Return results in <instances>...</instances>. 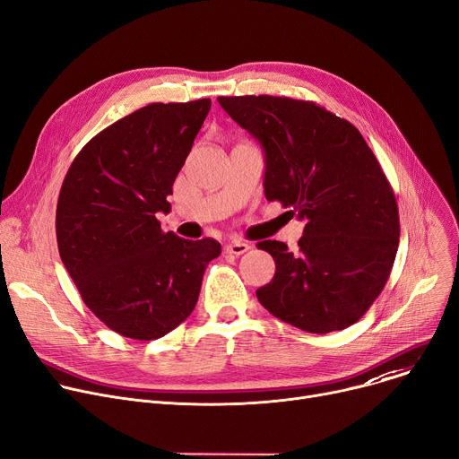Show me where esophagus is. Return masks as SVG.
<instances>
[{
  "label": "esophagus",
  "mask_w": 459,
  "mask_h": 459,
  "mask_svg": "<svg viewBox=\"0 0 459 459\" xmlns=\"http://www.w3.org/2000/svg\"><path fill=\"white\" fill-rule=\"evenodd\" d=\"M249 249H251L249 243H243V241H230V243H227V246H225V251L229 255H234V256H239L243 253H247Z\"/></svg>",
  "instance_id": "obj_1"
}]
</instances>
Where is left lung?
<instances>
[{"label":"left lung","mask_w":459,"mask_h":459,"mask_svg":"<svg viewBox=\"0 0 459 459\" xmlns=\"http://www.w3.org/2000/svg\"><path fill=\"white\" fill-rule=\"evenodd\" d=\"M265 157L264 192L307 221L291 253L284 241L258 249L274 277L256 290L262 307L304 332L354 325L384 290L399 249V208L377 157L347 119L279 96L218 98Z\"/></svg>","instance_id":"8db88e82"}]
</instances>
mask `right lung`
I'll list each match as a JSON object with an SVG mask.
<instances>
[{
  "label": "right lung",
  "mask_w": 459,
  "mask_h": 459,
  "mask_svg": "<svg viewBox=\"0 0 459 459\" xmlns=\"http://www.w3.org/2000/svg\"><path fill=\"white\" fill-rule=\"evenodd\" d=\"M208 98L151 103L91 138L56 203V243L86 307L131 340H159L194 312L216 239L164 232L173 182L208 116Z\"/></svg>",
  "instance_id": "obj_1"
}]
</instances>
